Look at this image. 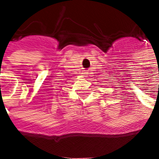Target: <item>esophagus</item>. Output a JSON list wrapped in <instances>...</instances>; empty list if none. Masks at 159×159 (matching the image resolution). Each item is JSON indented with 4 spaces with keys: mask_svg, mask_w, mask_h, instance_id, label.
<instances>
[{
    "mask_svg": "<svg viewBox=\"0 0 159 159\" xmlns=\"http://www.w3.org/2000/svg\"><path fill=\"white\" fill-rule=\"evenodd\" d=\"M83 76H86V75H87V73H86V72H83Z\"/></svg>",
    "mask_w": 159,
    "mask_h": 159,
    "instance_id": "34e87169",
    "label": "esophagus"
}]
</instances>
